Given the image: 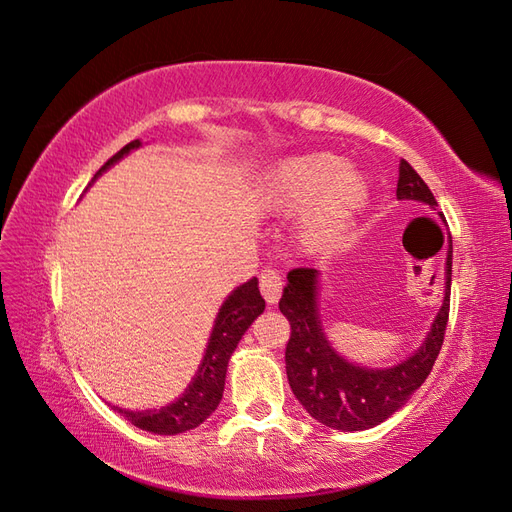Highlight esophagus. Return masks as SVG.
Listing matches in <instances>:
<instances>
[{
	"instance_id": "34e87169",
	"label": "esophagus",
	"mask_w": 512,
	"mask_h": 512,
	"mask_svg": "<svg viewBox=\"0 0 512 512\" xmlns=\"http://www.w3.org/2000/svg\"><path fill=\"white\" fill-rule=\"evenodd\" d=\"M282 288H284V280H282L280 271L267 267L260 273V292L269 305H275L277 301H280Z\"/></svg>"
}]
</instances>
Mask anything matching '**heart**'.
Here are the masks:
<instances>
[{
	"label": "heart",
	"instance_id": "obj_1",
	"mask_svg": "<svg viewBox=\"0 0 512 512\" xmlns=\"http://www.w3.org/2000/svg\"><path fill=\"white\" fill-rule=\"evenodd\" d=\"M267 192L284 209H309L307 232L316 243L342 239L369 198L367 179L333 153H305L277 164Z\"/></svg>",
	"mask_w": 512,
	"mask_h": 512
}]
</instances>
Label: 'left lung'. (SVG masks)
I'll return each instance as SVG.
<instances>
[{
  "label": "left lung",
  "mask_w": 512,
  "mask_h": 512,
  "mask_svg": "<svg viewBox=\"0 0 512 512\" xmlns=\"http://www.w3.org/2000/svg\"><path fill=\"white\" fill-rule=\"evenodd\" d=\"M397 198L416 200L431 209L438 207L427 183L406 160L399 162ZM451 271L453 245H448L440 312L418 350L391 367H363L337 354L324 335L318 314L320 273L309 267L288 273V284L280 299V312L290 322L286 374L294 397L318 423L342 431H363L380 425L406 404L425 382L440 354L451 307Z\"/></svg>",
  "instance_id": "obj_1"
}]
</instances>
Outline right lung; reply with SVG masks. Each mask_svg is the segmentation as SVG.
I'll list each match as a JSON object with an SVG mask.
<instances>
[{
	"label": "right lung",
	"mask_w": 512,
	"mask_h": 512,
	"mask_svg": "<svg viewBox=\"0 0 512 512\" xmlns=\"http://www.w3.org/2000/svg\"><path fill=\"white\" fill-rule=\"evenodd\" d=\"M138 147H141V141H132L121 151H117L98 170L94 179H98L106 168H111L115 162H119L123 156H128L132 149ZM262 312H265V299L260 297L258 280L252 277L250 282L232 290L228 299L222 303L218 316H215L203 363H200L196 376L177 401L160 410H126L117 406L113 408L121 416H126V421H130L138 429L158 433V436H177V433L190 431L200 423H205L222 401L226 369L232 352H235L243 333L250 329V324Z\"/></svg>",
	"instance_id": "1"
}]
</instances>
